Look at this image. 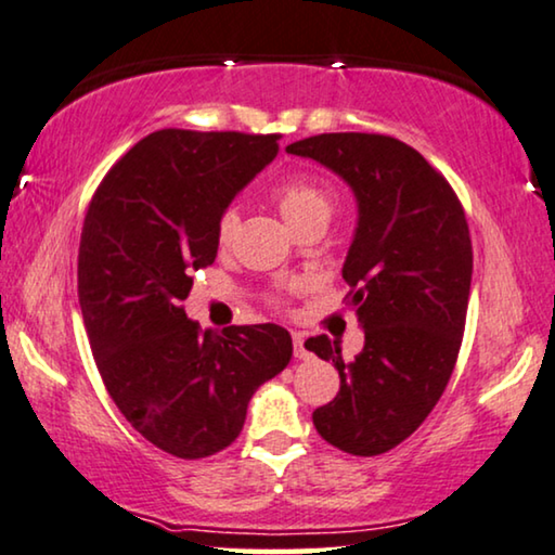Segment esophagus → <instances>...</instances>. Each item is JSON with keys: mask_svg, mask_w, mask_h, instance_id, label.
Segmentation results:
<instances>
[{"mask_svg": "<svg viewBox=\"0 0 555 555\" xmlns=\"http://www.w3.org/2000/svg\"><path fill=\"white\" fill-rule=\"evenodd\" d=\"M292 339H294V357L296 359H309V352H307V347H304V337L301 334H292Z\"/></svg>", "mask_w": 555, "mask_h": 555, "instance_id": "obj_1", "label": "esophagus"}]
</instances>
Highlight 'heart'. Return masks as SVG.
<instances>
[{
	"mask_svg": "<svg viewBox=\"0 0 555 555\" xmlns=\"http://www.w3.org/2000/svg\"><path fill=\"white\" fill-rule=\"evenodd\" d=\"M274 198L281 214L294 229H301L311 221H330L339 203V193L330 181L311 173H294L281 181L274 189ZM238 210L229 206L216 218V244L225 248L238 231ZM271 301H281V294L271 296Z\"/></svg>",
	"mask_w": 555,
	"mask_h": 555,
	"instance_id": "b5f03b06",
	"label": "heart"
}]
</instances>
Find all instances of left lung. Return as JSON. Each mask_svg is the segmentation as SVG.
Returning <instances> with one entry per match:
<instances>
[{"mask_svg": "<svg viewBox=\"0 0 555 555\" xmlns=\"http://www.w3.org/2000/svg\"><path fill=\"white\" fill-rule=\"evenodd\" d=\"M286 153L332 168L359 203L341 276L364 349L345 362L326 334L304 341L341 379L339 395L311 420L334 448L382 455L425 423L455 370L473 279L465 208L448 178L392 135L322 132Z\"/></svg>", "mask_w": 555, "mask_h": 555, "instance_id": "obj_1", "label": "left lung"}]
</instances>
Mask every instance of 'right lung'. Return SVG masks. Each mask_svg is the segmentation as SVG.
I'll list each match as a JSON object with an SVG mask.
<instances>
[{"label": "right lung", "mask_w": 555, "mask_h": 555, "mask_svg": "<svg viewBox=\"0 0 555 555\" xmlns=\"http://www.w3.org/2000/svg\"><path fill=\"white\" fill-rule=\"evenodd\" d=\"M276 132L166 128L107 170L85 214L77 296L98 372L125 420L168 455L198 460L244 430L263 382L292 359L279 324L203 332L185 317L216 259V218L276 158Z\"/></svg>", "instance_id": "obj_1"}]
</instances>
